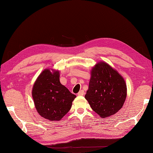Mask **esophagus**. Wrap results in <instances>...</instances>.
I'll list each match as a JSON object with an SVG mask.
<instances>
[{
	"instance_id": "obj_1",
	"label": "esophagus",
	"mask_w": 153,
	"mask_h": 153,
	"mask_svg": "<svg viewBox=\"0 0 153 153\" xmlns=\"http://www.w3.org/2000/svg\"><path fill=\"white\" fill-rule=\"evenodd\" d=\"M84 94H85V92H84L83 90H81L79 91V93H77V95H79V96H82V95H83Z\"/></svg>"
}]
</instances>
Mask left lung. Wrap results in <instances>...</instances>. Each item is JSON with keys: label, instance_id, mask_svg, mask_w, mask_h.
I'll return each instance as SVG.
<instances>
[{"label": "left lung", "instance_id": "1", "mask_svg": "<svg viewBox=\"0 0 153 153\" xmlns=\"http://www.w3.org/2000/svg\"><path fill=\"white\" fill-rule=\"evenodd\" d=\"M126 95L123 77L105 62L96 64L85 95L94 111L102 118L114 114L122 107Z\"/></svg>", "mask_w": 153, "mask_h": 153}]
</instances>
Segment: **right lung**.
I'll return each mask as SVG.
<instances>
[{
  "instance_id": "right-lung-1",
  "label": "right lung",
  "mask_w": 153,
  "mask_h": 153,
  "mask_svg": "<svg viewBox=\"0 0 153 153\" xmlns=\"http://www.w3.org/2000/svg\"><path fill=\"white\" fill-rule=\"evenodd\" d=\"M59 71L45 70L34 83L32 97L38 113L49 120H60L70 110L76 96L62 85Z\"/></svg>"
}]
</instances>
